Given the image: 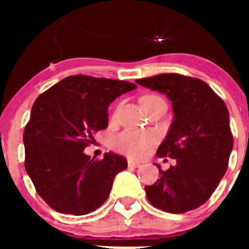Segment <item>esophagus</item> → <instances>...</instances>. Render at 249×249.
<instances>
[{
  "mask_svg": "<svg viewBox=\"0 0 249 249\" xmlns=\"http://www.w3.org/2000/svg\"><path fill=\"white\" fill-rule=\"evenodd\" d=\"M128 166L129 167H133V168H136V167H140L141 163H140V162H138V160H128Z\"/></svg>",
  "mask_w": 249,
  "mask_h": 249,
  "instance_id": "1",
  "label": "esophagus"
}]
</instances>
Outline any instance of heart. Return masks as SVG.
Listing matches in <instances>:
<instances>
[{
  "label": "heart",
  "mask_w": 249,
  "mask_h": 249,
  "mask_svg": "<svg viewBox=\"0 0 249 249\" xmlns=\"http://www.w3.org/2000/svg\"><path fill=\"white\" fill-rule=\"evenodd\" d=\"M152 98H160L157 96H147L142 100V102ZM118 109L114 116L117 114ZM157 137L153 132L149 131H133V129H126L120 132L118 135L112 138V147L120 153L128 156L132 158L143 157L149 151L151 146L156 142Z\"/></svg>",
  "instance_id": "heart-1"
}]
</instances>
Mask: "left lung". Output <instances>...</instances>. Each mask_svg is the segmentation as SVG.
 Wrapping results in <instances>:
<instances>
[{"instance_id": "obj_1", "label": "left lung", "mask_w": 249, "mask_h": 249, "mask_svg": "<svg viewBox=\"0 0 249 249\" xmlns=\"http://www.w3.org/2000/svg\"><path fill=\"white\" fill-rule=\"evenodd\" d=\"M136 82L172 101L173 122L157 157L176 160L160 169V179L146 186L152 206L168 213H186L208 201L227 171L233 148L227 106L202 80L162 73Z\"/></svg>"}]
</instances>
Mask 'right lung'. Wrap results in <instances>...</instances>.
<instances>
[{
  "mask_svg": "<svg viewBox=\"0 0 249 249\" xmlns=\"http://www.w3.org/2000/svg\"><path fill=\"white\" fill-rule=\"evenodd\" d=\"M135 83L70 76L39 94L23 132L25 168L37 193L57 212L82 215L108 198L113 179L127 168L123 156L91 158L85 148L108 126V106Z\"/></svg>",
  "mask_w": 249,
  "mask_h": 249,
  "instance_id": "right-lung-1",
  "label": "right lung"
}]
</instances>
